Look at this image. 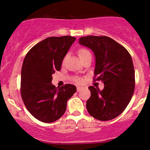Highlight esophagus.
I'll return each instance as SVG.
<instances>
[{
	"instance_id": "esophagus-1",
	"label": "esophagus",
	"mask_w": 150,
	"mask_h": 150,
	"mask_svg": "<svg viewBox=\"0 0 150 150\" xmlns=\"http://www.w3.org/2000/svg\"><path fill=\"white\" fill-rule=\"evenodd\" d=\"M82 89V87H77V92H79V91H80Z\"/></svg>"
}]
</instances>
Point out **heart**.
Masks as SVG:
<instances>
[{
    "instance_id": "obj_1",
    "label": "heart",
    "mask_w": 150,
    "mask_h": 150,
    "mask_svg": "<svg viewBox=\"0 0 150 150\" xmlns=\"http://www.w3.org/2000/svg\"><path fill=\"white\" fill-rule=\"evenodd\" d=\"M77 53H78L79 57L81 60H82L83 58H85L87 56L91 55L90 52L89 51V50H87V49H85V48H82V49H80L77 51ZM73 81L77 84H81L82 82V78H81L80 77H73Z\"/></svg>"
}]
</instances>
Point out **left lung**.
Returning <instances> with one entry per match:
<instances>
[{
  "mask_svg": "<svg viewBox=\"0 0 150 150\" xmlns=\"http://www.w3.org/2000/svg\"><path fill=\"white\" fill-rule=\"evenodd\" d=\"M79 43L94 52V81L101 80L104 85L102 91L89 87L87 111L97 120H112L124 111L133 94L135 80L131 56L124 46L106 36L82 37Z\"/></svg>",
  "mask_w": 150,
  "mask_h": 150,
  "instance_id": "obj_1",
  "label": "left lung"
}]
</instances>
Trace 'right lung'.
<instances>
[{"instance_id":"1","label":"right lung","mask_w":150,"mask_h":150,"mask_svg":"<svg viewBox=\"0 0 150 150\" xmlns=\"http://www.w3.org/2000/svg\"><path fill=\"white\" fill-rule=\"evenodd\" d=\"M76 38L71 36L46 38L34 45L25 56L21 70L20 93L26 108L44 123L59 119L67 101L75 92V85L61 87L51 84L52 75L61 70L63 58Z\"/></svg>"}]
</instances>
